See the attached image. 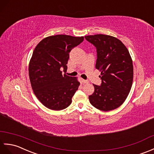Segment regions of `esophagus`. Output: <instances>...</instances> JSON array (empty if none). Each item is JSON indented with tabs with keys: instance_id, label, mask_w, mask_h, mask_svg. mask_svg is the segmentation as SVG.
<instances>
[{
	"instance_id": "obj_1",
	"label": "esophagus",
	"mask_w": 154,
	"mask_h": 154,
	"mask_svg": "<svg viewBox=\"0 0 154 154\" xmlns=\"http://www.w3.org/2000/svg\"><path fill=\"white\" fill-rule=\"evenodd\" d=\"M82 82L84 83V84H88L89 83V81L88 80H82Z\"/></svg>"
}]
</instances>
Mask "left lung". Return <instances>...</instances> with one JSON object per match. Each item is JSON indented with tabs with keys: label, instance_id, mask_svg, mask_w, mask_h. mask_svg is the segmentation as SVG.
Listing matches in <instances>:
<instances>
[{
	"label": "left lung",
	"instance_id": "obj_1",
	"mask_svg": "<svg viewBox=\"0 0 154 154\" xmlns=\"http://www.w3.org/2000/svg\"><path fill=\"white\" fill-rule=\"evenodd\" d=\"M96 47L95 68L101 71V86L94 84L90 103L101 111L113 110L124 103L132 85L133 64L126 46L115 37L103 34L85 36Z\"/></svg>",
	"mask_w": 154,
	"mask_h": 154
}]
</instances>
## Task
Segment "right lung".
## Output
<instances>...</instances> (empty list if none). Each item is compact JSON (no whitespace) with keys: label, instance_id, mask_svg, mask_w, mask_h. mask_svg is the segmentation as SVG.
<instances>
[{"label":"right lung","instance_id":"1","mask_svg":"<svg viewBox=\"0 0 154 154\" xmlns=\"http://www.w3.org/2000/svg\"><path fill=\"white\" fill-rule=\"evenodd\" d=\"M84 37L56 35L45 37L37 44L29 64V76L33 93L51 110L66 109L80 86L77 78L66 72L69 53L84 41Z\"/></svg>","mask_w":154,"mask_h":154}]
</instances>
